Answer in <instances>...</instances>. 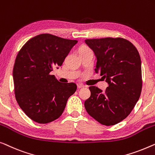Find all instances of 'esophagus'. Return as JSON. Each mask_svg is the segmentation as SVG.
<instances>
[{
    "label": "esophagus",
    "mask_w": 155,
    "mask_h": 155,
    "mask_svg": "<svg viewBox=\"0 0 155 155\" xmlns=\"http://www.w3.org/2000/svg\"><path fill=\"white\" fill-rule=\"evenodd\" d=\"M84 87V85L82 84H78V88L80 89V88H83Z\"/></svg>",
    "instance_id": "esophagus-1"
}]
</instances>
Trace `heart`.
I'll return each instance as SVG.
<instances>
[{
  "label": "heart",
  "instance_id": "1",
  "mask_svg": "<svg viewBox=\"0 0 155 155\" xmlns=\"http://www.w3.org/2000/svg\"><path fill=\"white\" fill-rule=\"evenodd\" d=\"M79 51H80V53H81V52H84V51H91L90 49H89L88 47H87V46H82L81 48H80V50H79Z\"/></svg>",
  "mask_w": 155,
  "mask_h": 155
}]
</instances>
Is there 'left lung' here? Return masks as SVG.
Listing matches in <instances>:
<instances>
[{
  "mask_svg": "<svg viewBox=\"0 0 155 155\" xmlns=\"http://www.w3.org/2000/svg\"><path fill=\"white\" fill-rule=\"evenodd\" d=\"M97 62L96 73L105 79L104 91L89 87L91 96L84 102L88 114L103 125L112 126L124 120L135 107L142 90L140 54L135 46L122 38L87 39Z\"/></svg>",
  "mask_w": 155,
  "mask_h": 155,
  "instance_id": "left-lung-1",
  "label": "left lung"
}]
</instances>
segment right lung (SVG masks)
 Masks as SVG:
<instances>
[{
    "label": "right lung",
    "mask_w": 155,
    "mask_h": 155,
    "mask_svg": "<svg viewBox=\"0 0 155 155\" xmlns=\"http://www.w3.org/2000/svg\"><path fill=\"white\" fill-rule=\"evenodd\" d=\"M77 42L42 33L28 40L18 52L13 68L15 98L34 122L47 124L57 120L75 92L76 84L59 82L50 72L61 66Z\"/></svg>",
    "instance_id": "obj_1"
}]
</instances>
